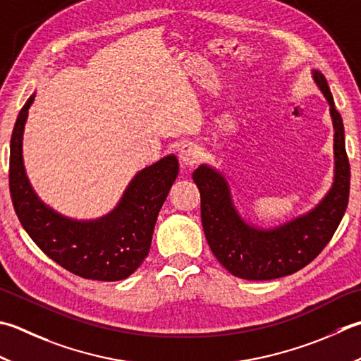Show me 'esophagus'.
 Returning <instances> with one entry per match:
<instances>
[{
    "mask_svg": "<svg viewBox=\"0 0 361 361\" xmlns=\"http://www.w3.org/2000/svg\"><path fill=\"white\" fill-rule=\"evenodd\" d=\"M202 157V148L194 144V142H186L183 144L180 148V161L181 166L185 167H192L199 158Z\"/></svg>",
    "mask_w": 361,
    "mask_h": 361,
    "instance_id": "34e87169",
    "label": "esophagus"
}]
</instances>
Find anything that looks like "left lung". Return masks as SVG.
<instances>
[{
  "label": "left lung",
  "mask_w": 361,
  "mask_h": 361,
  "mask_svg": "<svg viewBox=\"0 0 361 361\" xmlns=\"http://www.w3.org/2000/svg\"><path fill=\"white\" fill-rule=\"evenodd\" d=\"M313 80L326 97L334 123V185L313 209L274 228L245 222L233 203L228 181L208 164L195 169L192 180L200 190L204 236L219 263L245 280H272L298 272L319 255L336 231L349 202L350 167L344 125L335 108L326 76L313 70Z\"/></svg>",
  "instance_id": "8db88e82"
}]
</instances>
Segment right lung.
I'll return each mask as SVG.
<instances>
[{"label": "right lung", "instance_id": "add662e5", "mask_svg": "<svg viewBox=\"0 0 361 361\" xmlns=\"http://www.w3.org/2000/svg\"><path fill=\"white\" fill-rule=\"evenodd\" d=\"M35 94L21 108L11 137L9 188L13 208L48 258L82 279L123 280L142 264L162 203L178 175L175 154L137 172L111 213L76 221L49 208L34 192L23 164V131Z\"/></svg>", "mask_w": 361, "mask_h": 361}]
</instances>
